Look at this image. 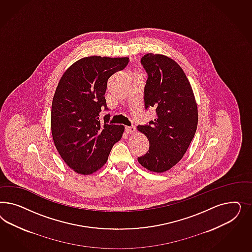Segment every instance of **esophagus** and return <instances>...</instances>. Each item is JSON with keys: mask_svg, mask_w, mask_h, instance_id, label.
Returning a JSON list of instances; mask_svg holds the SVG:
<instances>
[{"mask_svg": "<svg viewBox=\"0 0 252 252\" xmlns=\"http://www.w3.org/2000/svg\"><path fill=\"white\" fill-rule=\"evenodd\" d=\"M126 132L127 134H134L136 132V127L134 126H126Z\"/></svg>", "mask_w": 252, "mask_h": 252, "instance_id": "esophagus-1", "label": "esophagus"}]
</instances>
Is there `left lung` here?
<instances>
[{"label":"left lung","instance_id":"left-lung-1","mask_svg":"<svg viewBox=\"0 0 252 252\" xmlns=\"http://www.w3.org/2000/svg\"><path fill=\"white\" fill-rule=\"evenodd\" d=\"M140 63L148 75L145 109L156 118L137 129L150 141L148 153L138 157L146 169L163 173L182 159L198 126V107L190 83L179 64L161 54H147Z\"/></svg>","mask_w":252,"mask_h":252}]
</instances>
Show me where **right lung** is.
Masks as SVG:
<instances>
[{"label":"right lung","mask_w":252,"mask_h":252,"mask_svg":"<svg viewBox=\"0 0 252 252\" xmlns=\"http://www.w3.org/2000/svg\"><path fill=\"white\" fill-rule=\"evenodd\" d=\"M127 57H85L69 67L58 83L52 104L51 127L62 159L78 174L90 175L102 167L122 137L124 126L109 125L104 94L107 81L125 68Z\"/></svg>","instance_id":"right-lung-1"}]
</instances>
